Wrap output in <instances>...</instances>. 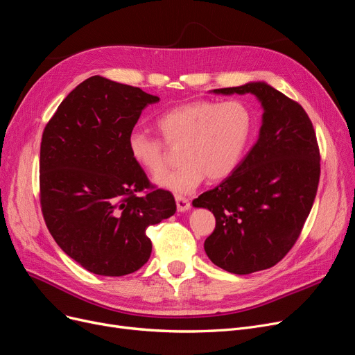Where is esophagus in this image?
Listing matches in <instances>:
<instances>
[{"instance_id": "obj_1", "label": "esophagus", "mask_w": 355, "mask_h": 355, "mask_svg": "<svg viewBox=\"0 0 355 355\" xmlns=\"http://www.w3.org/2000/svg\"><path fill=\"white\" fill-rule=\"evenodd\" d=\"M175 203H177L178 211H187V210H190V207H191V205H190V202H189V198L182 197V196H177V197H175Z\"/></svg>"}]
</instances>
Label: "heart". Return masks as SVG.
Instances as JSON below:
<instances>
[{
	"mask_svg": "<svg viewBox=\"0 0 355 355\" xmlns=\"http://www.w3.org/2000/svg\"><path fill=\"white\" fill-rule=\"evenodd\" d=\"M164 141L178 145L182 164L153 178L161 189L187 194L207 177L219 181L232 174L248 149L254 116L239 100H194L178 104L157 119ZM128 150L136 165L149 174L165 168V145L145 130L133 129L128 135Z\"/></svg>",
	"mask_w": 355,
	"mask_h": 355,
	"instance_id": "b5f03b06",
	"label": "heart"
}]
</instances>
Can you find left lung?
Listing matches in <instances>:
<instances>
[{
    "label": "left lung",
    "instance_id": "8db88e82",
    "mask_svg": "<svg viewBox=\"0 0 355 355\" xmlns=\"http://www.w3.org/2000/svg\"><path fill=\"white\" fill-rule=\"evenodd\" d=\"M213 92H250L264 109L257 144L232 174L193 202L216 218L205 241L211 263L234 274H251L286 257L311 213L320 175L316 133L303 107L267 83Z\"/></svg>",
    "mask_w": 355,
    "mask_h": 355
}]
</instances>
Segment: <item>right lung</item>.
Wrapping results in <instances>:
<instances>
[{"label":"right lung","mask_w":355,"mask_h":355,"mask_svg":"<svg viewBox=\"0 0 355 355\" xmlns=\"http://www.w3.org/2000/svg\"><path fill=\"white\" fill-rule=\"evenodd\" d=\"M137 87L94 75L72 89L40 144V205L51 235L68 257L98 275L139 270L150 257L146 229L177 210L128 150V135L148 104ZM149 189L144 196L139 193Z\"/></svg>","instance_id":"add662e5"}]
</instances>
